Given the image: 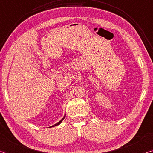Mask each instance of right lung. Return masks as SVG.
Listing matches in <instances>:
<instances>
[{"label":"right lung","mask_w":153,"mask_h":153,"mask_svg":"<svg viewBox=\"0 0 153 153\" xmlns=\"http://www.w3.org/2000/svg\"><path fill=\"white\" fill-rule=\"evenodd\" d=\"M65 116H64V117H63V118H62V120H60L59 122V123H57V124H54V125H53V126H50V127H53V126H57V125H59V124H61V123H62V122L63 121V120L65 118Z\"/></svg>","instance_id":"obj_1"}]
</instances>
